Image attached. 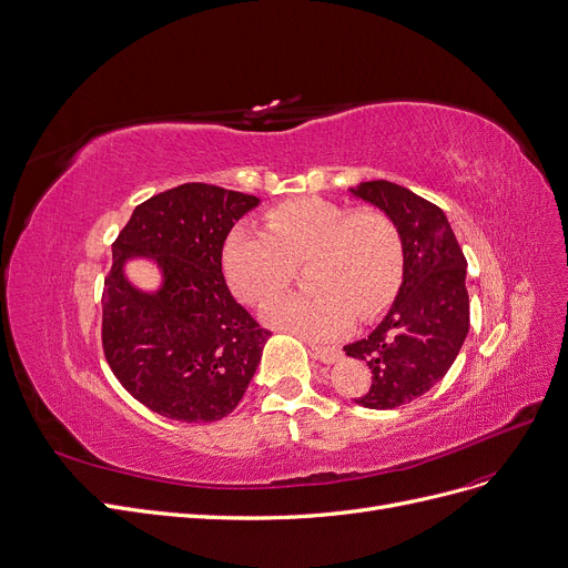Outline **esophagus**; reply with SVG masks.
I'll return each mask as SVG.
<instances>
[{"mask_svg":"<svg viewBox=\"0 0 568 568\" xmlns=\"http://www.w3.org/2000/svg\"><path fill=\"white\" fill-rule=\"evenodd\" d=\"M311 353H313V358L325 363V365L337 363L339 355H342L339 348H334V346H313V344H311Z\"/></svg>","mask_w":568,"mask_h":568,"instance_id":"34e87169","label":"esophagus"}]
</instances>
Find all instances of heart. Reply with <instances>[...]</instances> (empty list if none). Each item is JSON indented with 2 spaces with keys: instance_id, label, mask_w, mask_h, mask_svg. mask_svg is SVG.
I'll list each match as a JSON object with an SVG mask.
<instances>
[{
  "instance_id": "heart-1",
  "label": "heart",
  "mask_w": 568,
  "mask_h": 568,
  "mask_svg": "<svg viewBox=\"0 0 568 568\" xmlns=\"http://www.w3.org/2000/svg\"><path fill=\"white\" fill-rule=\"evenodd\" d=\"M266 231L234 226L222 250L229 287L245 304H262L306 266L311 295H285L264 308V321L297 337L323 342L355 316L379 311L400 283L403 245L382 210H353L308 196L271 207Z\"/></svg>"
}]
</instances>
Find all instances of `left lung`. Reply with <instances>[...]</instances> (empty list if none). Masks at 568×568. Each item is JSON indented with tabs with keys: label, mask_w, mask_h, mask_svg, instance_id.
Masks as SVG:
<instances>
[{
	"label": "left lung",
	"mask_w": 568,
	"mask_h": 568,
	"mask_svg": "<svg viewBox=\"0 0 568 568\" xmlns=\"http://www.w3.org/2000/svg\"><path fill=\"white\" fill-rule=\"evenodd\" d=\"M351 194L384 210L403 243V285L390 311L365 339L344 346L372 369V386L355 403L395 409L443 379L466 342L468 262L443 210L407 186L372 180Z\"/></svg>",
	"instance_id": "8db88e82"
}]
</instances>
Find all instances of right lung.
<instances>
[{"instance_id": "add662e5", "label": "right lung", "mask_w": 568, "mask_h": 568, "mask_svg": "<svg viewBox=\"0 0 568 568\" xmlns=\"http://www.w3.org/2000/svg\"><path fill=\"white\" fill-rule=\"evenodd\" d=\"M257 196L189 182L140 203L112 245L102 290V348L119 384L152 412L186 424L236 409L271 332L231 297L222 247ZM152 258L164 283L138 291L122 266Z\"/></svg>"}]
</instances>
